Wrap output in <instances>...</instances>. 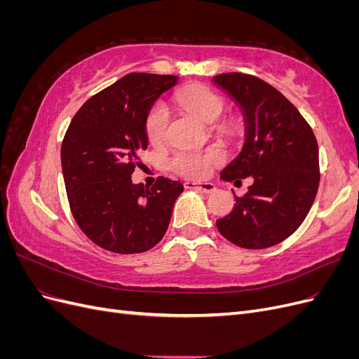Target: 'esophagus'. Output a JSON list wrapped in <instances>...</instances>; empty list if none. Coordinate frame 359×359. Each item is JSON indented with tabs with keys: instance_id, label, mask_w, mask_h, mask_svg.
<instances>
[{
	"instance_id": "esophagus-1",
	"label": "esophagus",
	"mask_w": 359,
	"mask_h": 359,
	"mask_svg": "<svg viewBox=\"0 0 359 359\" xmlns=\"http://www.w3.org/2000/svg\"><path fill=\"white\" fill-rule=\"evenodd\" d=\"M184 187L186 189H196L201 190L202 193H214L215 191V186L212 182H193V181H186L184 182Z\"/></svg>"
}]
</instances>
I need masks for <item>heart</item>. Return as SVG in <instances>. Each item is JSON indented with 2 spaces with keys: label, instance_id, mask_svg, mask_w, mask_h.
Returning a JSON list of instances; mask_svg holds the SVG:
<instances>
[{
  "label": "heart",
  "instance_id": "obj_1",
  "mask_svg": "<svg viewBox=\"0 0 359 359\" xmlns=\"http://www.w3.org/2000/svg\"><path fill=\"white\" fill-rule=\"evenodd\" d=\"M177 103L193 116L203 123H214L224 111V100L212 90L202 85H189L175 95ZM168 126V112L161 104H156L147 115L145 133L151 145H160L165 140ZM223 160L220 151L211 149L199 151H181L170 158V169L186 178H203L208 175L212 165Z\"/></svg>",
  "mask_w": 359,
  "mask_h": 359
}]
</instances>
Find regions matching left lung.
<instances>
[{
	"instance_id": "obj_1",
	"label": "left lung",
	"mask_w": 359,
	"mask_h": 359,
	"mask_svg": "<svg viewBox=\"0 0 359 359\" xmlns=\"http://www.w3.org/2000/svg\"><path fill=\"white\" fill-rule=\"evenodd\" d=\"M212 83L238 104L245 123L241 153L220 178L253 180L243 198L235 196L232 212L217 220V229L238 247H273L298 229L316 198V137L297 107L256 76L222 73Z\"/></svg>"
}]
</instances>
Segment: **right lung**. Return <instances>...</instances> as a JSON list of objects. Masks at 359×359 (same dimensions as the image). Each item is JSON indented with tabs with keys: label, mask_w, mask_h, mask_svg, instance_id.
Here are the masks:
<instances>
[{
	"label": "right lung",
	"mask_w": 359,
	"mask_h": 359,
	"mask_svg": "<svg viewBox=\"0 0 359 359\" xmlns=\"http://www.w3.org/2000/svg\"><path fill=\"white\" fill-rule=\"evenodd\" d=\"M177 83L172 74H126L86 100L64 136L61 166L72 214L109 252H147L168 231L182 184L160 177L149 189L133 184L132 173L148 148L147 115Z\"/></svg>",
	"instance_id": "1"
}]
</instances>
